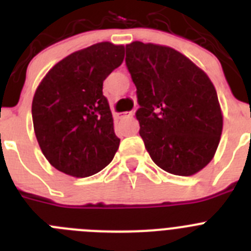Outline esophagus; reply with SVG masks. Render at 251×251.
<instances>
[{
	"label": "esophagus",
	"mask_w": 251,
	"mask_h": 251,
	"mask_svg": "<svg viewBox=\"0 0 251 251\" xmlns=\"http://www.w3.org/2000/svg\"><path fill=\"white\" fill-rule=\"evenodd\" d=\"M122 117H133V113H123Z\"/></svg>",
	"instance_id": "34e87169"
}]
</instances>
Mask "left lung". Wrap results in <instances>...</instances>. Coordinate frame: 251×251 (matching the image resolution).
Listing matches in <instances>:
<instances>
[{
	"label": "left lung",
	"mask_w": 251,
	"mask_h": 251,
	"mask_svg": "<svg viewBox=\"0 0 251 251\" xmlns=\"http://www.w3.org/2000/svg\"><path fill=\"white\" fill-rule=\"evenodd\" d=\"M126 64L137 88L139 134L152 161L168 174L192 176L211 162L223 112L202 69L170 46L133 41Z\"/></svg>",
	"instance_id": "left-lung-1"
}]
</instances>
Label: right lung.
<instances>
[{"label": "right lung", "instance_id": "1", "mask_svg": "<svg viewBox=\"0 0 251 251\" xmlns=\"http://www.w3.org/2000/svg\"><path fill=\"white\" fill-rule=\"evenodd\" d=\"M124 59V45L94 44L60 60L32 99L34 130L52 167L83 178L114 158L121 139L103 95V81Z\"/></svg>", "mask_w": 251, "mask_h": 251}]
</instances>
